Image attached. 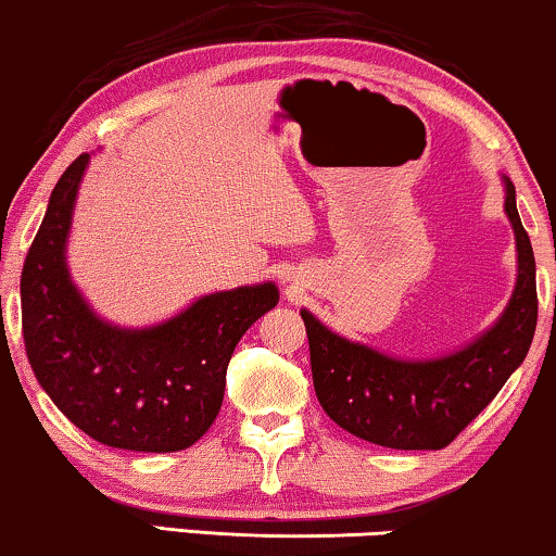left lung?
<instances>
[{"label":"left lung","instance_id":"8db88e82","mask_svg":"<svg viewBox=\"0 0 556 556\" xmlns=\"http://www.w3.org/2000/svg\"><path fill=\"white\" fill-rule=\"evenodd\" d=\"M505 214L515 232L518 274L505 311L477 339L440 357H393L352 342L300 311L311 344L313 388L324 412L352 432L396 451H440L497 396L533 342L539 318L536 261L503 176Z\"/></svg>","mask_w":556,"mask_h":556}]
</instances>
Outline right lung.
Segmentation results:
<instances>
[{"label":"right lung","mask_w":556,"mask_h":556,"mask_svg":"<svg viewBox=\"0 0 556 556\" xmlns=\"http://www.w3.org/2000/svg\"><path fill=\"white\" fill-rule=\"evenodd\" d=\"M87 165L90 155H79L53 186L25 258V352L59 412L92 440L139 453L184 451L212 427L232 350L279 303V290L261 282L210 292L142 329L100 318L66 264Z\"/></svg>","instance_id":"obj_1"}]
</instances>
